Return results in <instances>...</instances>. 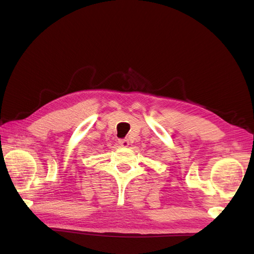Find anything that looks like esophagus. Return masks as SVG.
Wrapping results in <instances>:
<instances>
[{
  "instance_id": "obj_1",
  "label": "esophagus",
  "mask_w": 254,
  "mask_h": 254,
  "mask_svg": "<svg viewBox=\"0 0 254 254\" xmlns=\"http://www.w3.org/2000/svg\"><path fill=\"white\" fill-rule=\"evenodd\" d=\"M119 145L122 146V147H127V146L129 145V142L126 139H121V140H119Z\"/></svg>"
}]
</instances>
